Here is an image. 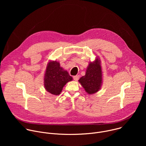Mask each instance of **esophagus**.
I'll return each mask as SVG.
<instances>
[{
    "instance_id": "obj_1",
    "label": "esophagus",
    "mask_w": 146,
    "mask_h": 146,
    "mask_svg": "<svg viewBox=\"0 0 146 146\" xmlns=\"http://www.w3.org/2000/svg\"><path fill=\"white\" fill-rule=\"evenodd\" d=\"M79 78H80V76L78 75H76V76H73V79L75 81H77L79 79Z\"/></svg>"
}]
</instances>
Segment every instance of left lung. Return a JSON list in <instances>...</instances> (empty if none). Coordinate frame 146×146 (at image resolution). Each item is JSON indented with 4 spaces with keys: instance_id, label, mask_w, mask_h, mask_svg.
<instances>
[{
    "instance_id": "8db88e82",
    "label": "left lung",
    "mask_w": 146,
    "mask_h": 146,
    "mask_svg": "<svg viewBox=\"0 0 146 146\" xmlns=\"http://www.w3.org/2000/svg\"><path fill=\"white\" fill-rule=\"evenodd\" d=\"M102 70L100 60L99 58L90 62L87 68L85 76L81 77L78 82L88 94H94L98 92L102 84Z\"/></svg>"
}]
</instances>
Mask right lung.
Returning a JSON list of instances; mask_svg holds the SVG:
<instances>
[{
	"instance_id": "1",
	"label": "right lung",
	"mask_w": 146,
	"mask_h": 146,
	"mask_svg": "<svg viewBox=\"0 0 146 146\" xmlns=\"http://www.w3.org/2000/svg\"><path fill=\"white\" fill-rule=\"evenodd\" d=\"M73 80L68 72L60 66L56 60H50L47 65L44 76V85L46 91L58 95L67 82Z\"/></svg>"
}]
</instances>
